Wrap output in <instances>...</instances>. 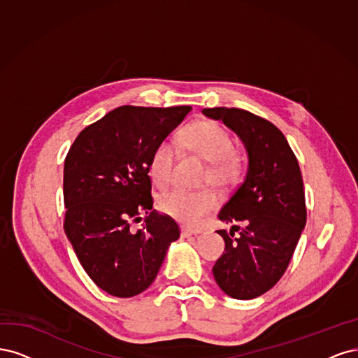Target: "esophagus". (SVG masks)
I'll use <instances>...</instances> for the list:
<instances>
[{
    "label": "esophagus",
    "mask_w": 358,
    "mask_h": 358,
    "mask_svg": "<svg viewBox=\"0 0 358 358\" xmlns=\"http://www.w3.org/2000/svg\"><path fill=\"white\" fill-rule=\"evenodd\" d=\"M198 234H201V230H198V229H189V227H181V236L182 238H189V236H192V235H198Z\"/></svg>",
    "instance_id": "34e87169"
}]
</instances>
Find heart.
Instances as JSON below:
<instances>
[{
    "mask_svg": "<svg viewBox=\"0 0 358 358\" xmlns=\"http://www.w3.org/2000/svg\"><path fill=\"white\" fill-rule=\"evenodd\" d=\"M180 143L189 152L210 162L206 181L217 186H226L238 178L242 165L241 157L235 153L232 136L220 124L208 120L193 123L181 132ZM176 155V145L168 140L157 143L153 148L148 159V174L156 186L165 187L169 182ZM157 205L177 222L196 226L215 208L217 196L210 190L172 189L159 196Z\"/></svg>",
    "mask_w": 358,
    "mask_h": 358,
    "instance_id": "obj_1",
    "label": "heart"
}]
</instances>
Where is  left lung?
<instances>
[{
	"label": "left lung",
	"mask_w": 358,
	"mask_h": 358,
	"mask_svg": "<svg viewBox=\"0 0 358 358\" xmlns=\"http://www.w3.org/2000/svg\"><path fill=\"white\" fill-rule=\"evenodd\" d=\"M203 114L223 120L248 153L245 180L218 213L234 226L229 234L217 230L226 247L213 268L227 296L248 301L271 290L292 260L306 223L302 172L284 134L269 120L242 108H203ZM235 229L241 230L238 237Z\"/></svg>",
	"instance_id": "8db88e82"
}]
</instances>
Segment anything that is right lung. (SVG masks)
Listing matches in <instances>:
<instances>
[{
  "label": "right lung",
  "mask_w": 358,
  "mask_h": 358,
  "mask_svg": "<svg viewBox=\"0 0 358 358\" xmlns=\"http://www.w3.org/2000/svg\"><path fill=\"white\" fill-rule=\"evenodd\" d=\"M190 110L119 107L80 132L65 157L64 230L90 280L111 296L144 292L180 238L174 218L153 208L148 159Z\"/></svg>",
  "instance_id": "add662e5"
}]
</instances>
